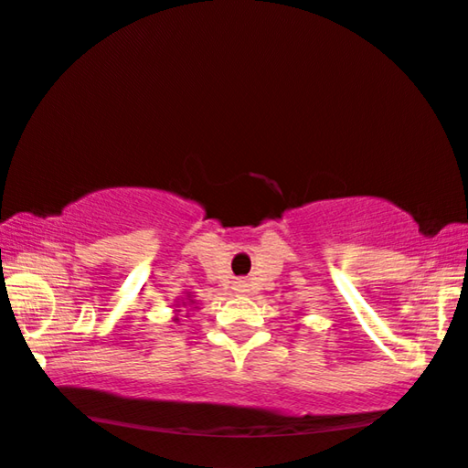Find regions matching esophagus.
I'll use <instances>...</instances> for the list:
<instances>
[{
  "instance_id": "obj_1",
  "label": "esophagus",
  "mask_w": 468,
  "mask_h": 468,
  "mask_svg": "<svg viewBox=\"0 0 468 468\" xmlns=\"http://www.w3.org/2000/svg\"><path fill=\"white\" fill-rule=\"evenodd\" d=\"M248 286H250V284H248L246 282V280H235V282H233V291H238V292H246L248 291Z\"/></svg>"
}]
</instances>
